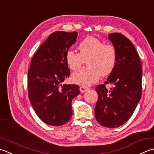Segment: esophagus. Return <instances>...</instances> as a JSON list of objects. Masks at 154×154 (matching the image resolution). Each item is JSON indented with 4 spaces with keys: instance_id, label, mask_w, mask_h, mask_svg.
Masks as SVG:
<instances>
[{
    "instance_id": "1",
    "label": "esophagus",
    "mask_w": 154,
    "mask_h": 154,
    "mask_svg": "<svg viewBox=\"0 0 154 154\" xmlns=\"http://www.w3.org/2000/svg\"><path fill=\"white\" fill-rule=\"evenodd\" d=\"M89 90L88 88H86V87H84V86L80 87V91L81 93L85 92H86L87 90Z\"/></svg>"
}]
</instances>
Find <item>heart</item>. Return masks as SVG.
<instances>
[{
    "label": "heart",
    "mask_w": 154,
    "mask_h": 154,
    "mask_svg": "<svg viewBox=\"0 0 154 154\" xmlns=\"http://www.w3.org/2000/svg\"><path fill=\"white\" fill-rule=\"evenodd\" d=\"M79 53L68 51L66 62L71 70H76L86 60L87 67L82 68L72 75L74 83L88 86L98 80L100 76L110 74L116 62V51L110 44H103L94 36L84 38L78 46Z\"/></svg>",
    "instance_id": "obj_1"
}]
</instances>
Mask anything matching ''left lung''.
Listing matches in <instances>:
<instances>
[{"instance_id": "obj_1", "label": "left lung", "mask_w": 154, "mask_h": 154, "mask_svg": "<svg viewBox=\"0 0 154 154\" xmlns=\"http://www.w3.org/2000/svg\"><path fill=\"white\" fill-rule=\"evenodd\" d=\"M116 51L115 66L104 84L96 87L98 95L95 118L106 128H117L125 123L133 114L142 96V64L138 53L130 40L122 34H109ZM114 86L110 90L106 84Z\"/></svg>"}]
</instances>
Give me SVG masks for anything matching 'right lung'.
<instances>
[{
	"label": "right lung",
	"instance_id": "1",
	"mask_svg": "<svg viewBox=\"0 0 154 154\" xmlns=\"http://www.w3.org/2000/svg\"><path fill=\"white\" fill-rule=\"evenodd\" d=\"M78 32L56 31L40 46L28 71L29 98L34 112L45 123L58 126L70 120L72 100L79 86L62 82L70 76L66 53L76 42Z\"/></svg>",
	"mask_w": 154,
	"mask_h": 154
}]
</instances>
